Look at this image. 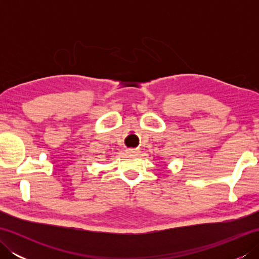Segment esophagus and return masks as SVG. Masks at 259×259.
<instances>
[{
	"instance_id": "34e87169",
	"label": "esophagus",
	"mask_w": 259,
	"mask_h": 259,
	"mask_svg": "<svg viewBox=\"0 0 259 259\" xmlns=\"http://www.w3.org/2000/svg\"><path fill=\"white\" fill-rule=\"evenodd\" d=\"M140 152L138 149H129L128 153H131V155H137V153Z\"/></svg>"
}]
</instances>
